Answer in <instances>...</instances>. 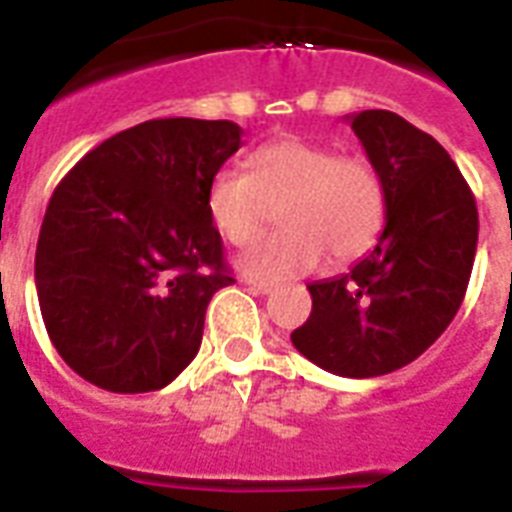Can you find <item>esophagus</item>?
Segmentation results:
<instances>
[{"label": "esophagus", "mask_w": 512, "mask_h": 512, "mask_svg": "<svg viewBox=\"0 0 512 512\" xmlns=\"http://www.w3.org/2000/svg\"><path fill=\"white\" fill-rule=\"evenodd\" d=\"M244 284H247L249 289H255V292H260V295H271L273 289H276V284H271V281L252 279V276H244Z\"/></svg>", "instance_id": "34e87169"}]
</instances>
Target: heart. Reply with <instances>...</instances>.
I'll list each match as a JSON object with an SVG mask.
<instances>
[{"instance_id": "1", "label": "heart", "mask_w": 512, "mask_h": 512, "mask_svg": "<svg viewBox=\"0 0 512 512\" xmlns=\"http://www.w3.org/2000/svg\"><path fill=\"white\" fill-rule=\"evenodd\" d=\"M276 209L281 231L239 257L255 279H292L324 257L350 263L366 255L388 223V188L372 159L327 143L281 138L247 156V175L220 170L207 185L209 223L233 247L263 231Z\"/></svg>"}]
</instances>
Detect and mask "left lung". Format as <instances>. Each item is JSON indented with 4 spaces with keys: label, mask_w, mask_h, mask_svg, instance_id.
I'll use <instances>...</instances> for the list:
<instances>
[{
    "label": "left lung",
    "mask_w": 512,
    "mask_h": 512,
    "mask_svg": "<svg viewBox=\"0 0 512 512\" xmlns=\"http://www.w3.org/2000/svg\"><path fill=\"white\" fill-rule=\"evenodd\" d=\"M350 127L385 180L388 223L350 273L308 284L313 311L292 342L321 369L361 380L412 364L452 324L476 260L478 209L428 132L380 108L350 116Z\"/></svg>",
    "instance_id": "left-lung-1"
}]
</instances>
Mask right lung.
I'll return each instance as SVG.
<instances>
[{
	"mask_svg": "<svg viewBox=\"0 0 512 512\" xmlns=\"http://www.w3.org/2000/svg\"><path fill=\"white\" fill-rule=\"evenodd\" d=\"M241 127L151 119L103 140L52 193L36 295L60 358L111 393L170 385L199 353L204 313L233 284L207 185Z\"/></svg>",
	"mask_w": 512,
	"mask_h": 512,
	"instance_id": "right-lung-1",
	"label": "right lung"
}]
</instances>
